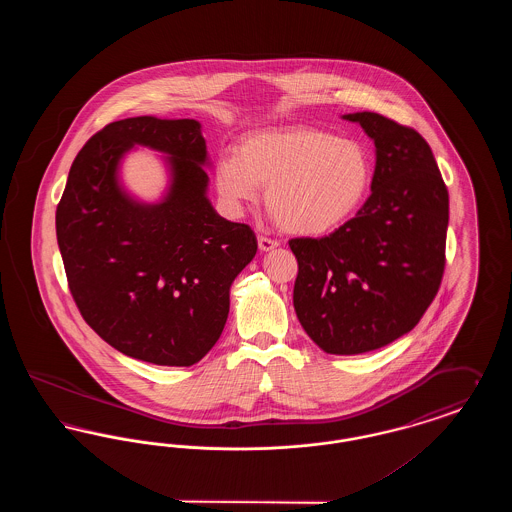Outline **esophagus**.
I'll use <instances>...</instances> for the list:
<instances>
[{
    "mask_svg": "<svg viewBox=\"0 0 512 512\" xmlns=\"http://www.w3.org/2000/svg\"><path fill=\"white\" fill-rule=\"evenodd\" d=\"M257 242H259V249H261V253H267V251H272V249H276V247H278V242H276V240H270L267 236H259V238H257Z\"/></svg>",
    "mask_w": 512,
    "mask_h": 512,
    "instance_id": "1",
    "label": "esophagus"
}]
</instances>
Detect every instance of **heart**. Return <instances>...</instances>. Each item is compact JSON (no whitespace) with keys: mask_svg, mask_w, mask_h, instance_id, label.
Returning <instances> with one entry per match:
<instances>
[{"mask_svg":"<svg viewBox=\"0 0 512 512\" xmlns=\"http://www.w3.org/2000/svg\"><path fill=\"white\" fill-rule=\"evenodd\" d=\"M374 165L361 142L315 126L261 130L245 136L240 155L217 163L215 184L232 213L261 199L280 226L297 236L322 238L363 209Z\"/></svg>","mask_w":512,"mask_h":512,"instance_id":"obj_1","label":"heart"}]
</instances>
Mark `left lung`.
Wrapping results in <instances>:
<instances>
[{
    "label": "left lung",
    "instance_id": "8db88e82",
    "mask_svg": "<svg viewBox=\"0 0 512 512\" xmlns=\"http://www.w3.org/2000/svg\"><path fill=\"white\" fill-rule=\"evenodd\" d=\"M376 147L372 194L326 238L290 240L293 307L330 355H359L411 332L445 268L449 194L426 140L378 113H349Z\"/></svg>",
    "mask_w": 512,
    "mask_h": 512
}]
</instances>
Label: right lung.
<instances>
[{
	"label": "right lung",
	"mask_w": 512,
	"mask_h": 512,
	"mask_svg": "<svg viewBox=\"0 0 512 512\" xmlns=\"http://www.w3.org/2000/svg\"><path fill=\"white\" fill-rule=\"evenodd\" d=\"M136 145L164 153L157 202L121 184ZM201 124L132 117L107 124L74 159L55 213L57 244L80 315L124 355L161 366L201 361L224 330L230 288L257 253L247 224L209 201Z\"/></svg>",
	"instance_id": "obj_1"
}]
</instances>
